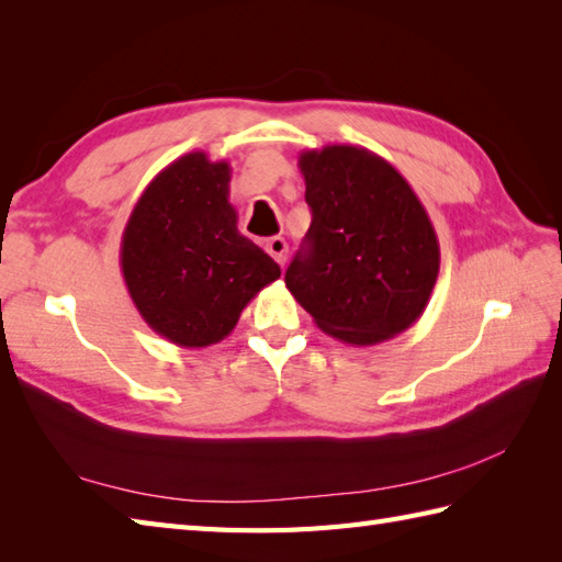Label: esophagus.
Wrapping results in <instances>:
<instances>
[{"mask_svg":"<svg viewBox=\"0 0 562 562\" xmlns=\"http://www.w3.org/2000/svg\"><path fill=\"white\" fill-rule=\"evenodd\" d=\"M266 250L274 258V262H280V266H284V258H288V241H284L282 236L268 238Z\"/></svg>","mask_w":562,"mask_h":562,"instance_id":"1","label":"esophagus"}]
</instances>
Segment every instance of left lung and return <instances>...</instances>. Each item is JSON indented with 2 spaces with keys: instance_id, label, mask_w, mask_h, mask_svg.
Wrapping results in <instances>:
<instances>
[{
  "instance_id": "8db88e82",
  "label": "left lung",
  "mask_w": 562,
  "mask_h": 562,
  "mask_svg": "<svg viewBox=\"0 0 562 562\" xmlns=\"http://www.w3.org/2000/svg\"><path fill=\"white\" fill-rule=\"evenodd\" d=\"M312 207L284 284L314 324L355 348L408 330L439 274V241L411 183L379 154L326 145L300 154Z\"/></svg>"
}]
</instances>
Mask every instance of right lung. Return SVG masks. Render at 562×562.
<instances>
[{"instance_id":"1","label":"right lung","mask_w":562,"mask_h":562,"mask_svg":"<svg viewBox=\"0 0 562 562\" xmlns=\"http://www.w3.org/2000/svg\"><path fill=\"white\" fill-rule=\"evenodd\" d=\"M232 169L190 151L151 178L125 224L121 270L145 324L178 348L224 340L280 266L238 234Z\"/></svg>"}]
</instances>
